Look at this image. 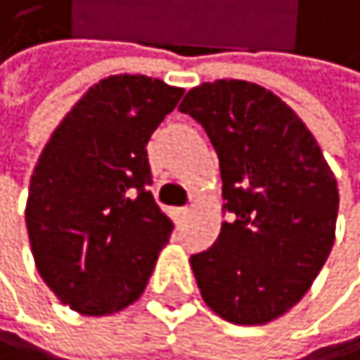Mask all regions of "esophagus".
I'll return each mask as SVG.
<instances>
[{
  "instance_id": "34e87169",
  "label": "esophagus",
  "mask_w": 360,
  "mask_h": 360,
  "mask_svg": "<svg viewBox=\"0 0 360 360\" xmlns=\"http://www.w3.org/2000/svg\"><path fill=\"white\" fill-rule=\"evenodd\" d=\"M188 207H176V210L172 212L174 214V221H176V224H181V221H186V217H188Z\"/></svg>"
}]
</instances>
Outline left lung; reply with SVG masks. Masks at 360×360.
I'll return each mask as SVG.
<instances>
[{
	"mask_svg": "<svg viewBox=\"0 0 360 360\" xmlns=\"http://www.w3.org/2000/svg\"><path fill=\"white\" fill-rule=\"evenodd\" d=\"M179 110L217 150L224 210L212 248L190 257L205 305L263 326L310 290L334 245L339 188L312 132L274 92L241 79L192 88Z\"/></svg>",
	"mask_w": 360,
	"mask_h": 360,
	"instance_id": "8db88e82",
	"label": "left lung"
}]
</instances>
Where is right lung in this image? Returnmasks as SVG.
I'll list each match as a JSON object with an SVG mask.
<instances>
[{
    "mask_svg": "<svg viewBox=\"0 0 360 360\" xmlns=\"http://www.w3.org/2000/svg\"><path fill=\"white\" fill-rule=\"evenodd\" d=\"M184 88L146 75L101 79L63 117L34 165L26 228L37 272L86 316L146 290L172 221L155 203L148 141Z\"/></svg>",
    "mask_w": 360,
    "mask_h": 360,
    "instance_id": "1",
    "label": "right lung"
}]
</instances>
